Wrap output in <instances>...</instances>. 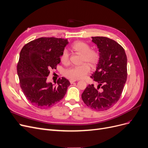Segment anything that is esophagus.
<instances>
[{"label": "esophagus", "mask_w": 148, "mask_h": 148, "mask_svg": "<svg viewBox=\"0 0 148 148\" xmlns=\"http://www.w3.org/2000/svg\"><path fill=\"white\" fill-rule=\"evenodd\" d=\"M77 79H70V83H74V82H77Z\"/></svg>", "instance_id": "obj_1"}]
</instances>
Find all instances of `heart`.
<instances>
[{"mask_svg":"<svg viewBox=\"0 0 148 148\" xmlns=\"http://www.w3.org/2000/svg\"><path fill=\"white\" fill-rule=\"evenodd\" d=\"M72 50L82 54V65H75L70 67L65 71V75L68 78L74 79L84 78L90 72V66L95 67L100 59V53L97 49H91V46L88 42L78 41L75 42L71 45ZM62 63L68 65L70 62V56L68 51L64 49L60 56ZM84 63V64L82 63ZM89 64L88 65V64Z\"/></svg>","mask_w":148,"mask_h":148,"instance_id":"obj_1","label":"heart"}]
</instances>
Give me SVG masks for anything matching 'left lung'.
Instances as JSON below:
<instances>
[{"label":"left lung","instance_id":"left-lung-1","mask_svg":"<svg viewBox=\"0 0 148 148\" xmlns=\"http://www.w3.org/2000/svg\"><path fill=\"white\" fill-rule=\"evenodd\" d=\"M99 48L100 59L91 78L97 88L89 84L82 93L84 104L103 111L118 102L127 78V57L124 49L114 40L102 36L92 37Z\"/></svg>","mask_w":148,"mask_h":148}]
</instances>
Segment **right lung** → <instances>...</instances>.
Here are the masks:
<instances>
[{
	"mask_svg": "<svg viewBox=\"0 0 148 148\" xmlns=\"http://www.w3.org/2000/svg\"><path fill=\"white\" fill-rule=\"evenodd\" d=\"M67 39L42 37L26 44L21 50L17 64L20 87L33 105L46 108L65 96L70 82L59 78L57 84L46 82L50 70L56 69Z\"/></svg>",
	"mask_w": 148,
	"mask_h": 148,
	"instance_id": "add662e5",
	"label": "right lung"
}]
</instances>
